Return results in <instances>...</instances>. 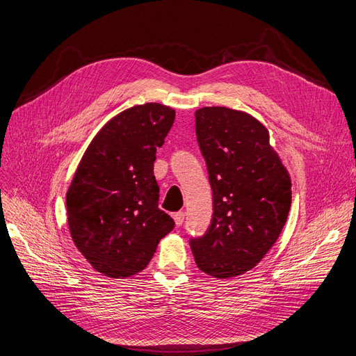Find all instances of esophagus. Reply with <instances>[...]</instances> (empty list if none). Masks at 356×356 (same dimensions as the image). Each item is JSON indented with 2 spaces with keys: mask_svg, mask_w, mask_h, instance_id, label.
<instances>
[{
  "mask_svg": "<svg viewBox=\"0 0 356 356\" xmlns=\"http://www.w3.org/2000/svg\"><path fill=\"white\" fill-rule=\"evenodd\" d=\"M173 218H175L176 226H181V225H183V220H185V214H183L181 211L175 213V214H173Z\"/></svg>",
  "mask_w": 356,
  "mask_h": 356,
  "instance_id": "esophagus-1",
  "label": "esophagus"
}]
</instances>
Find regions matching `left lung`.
Instances as JSON below:
<instances>
[{"instance_id":"left-lung-1","label":"left lung","mask_w":356,"mask_h":356,"mask_svg":"<svg viewBox=\"0 0 356 356\" xmlns=\"http://www.w3.org/2000/svg\"><path fill=\"white\" fill-rule=\"evenodd\" d=\"M214 213L202 238L191 239L196 266L216 279L252 270L277 242L292 204V180L268 129L227 107L195 111Z\"/></svg>"}]
</instances>
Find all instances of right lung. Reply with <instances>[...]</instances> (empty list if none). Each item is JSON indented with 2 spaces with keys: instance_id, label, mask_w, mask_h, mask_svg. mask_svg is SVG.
<instances>
[{
  "instance_id": "1",
  "label": "right lung",
  "mask_w": 356,
  "mask_h": 356,
  "mask_svg": "<svg viewBox=\"0 0 356 356\" xmlns=\"http://www.w3.org/2000/svg\"><path fill=\"white\" fill-rule=\"evenodd\" d=\"M176 111L147 102L114 115L88 145L65 195L70 236L89 264L111 279H126L149 264L175 227L158 208L156 148Z\"/></svg>"
}]
</instances>
